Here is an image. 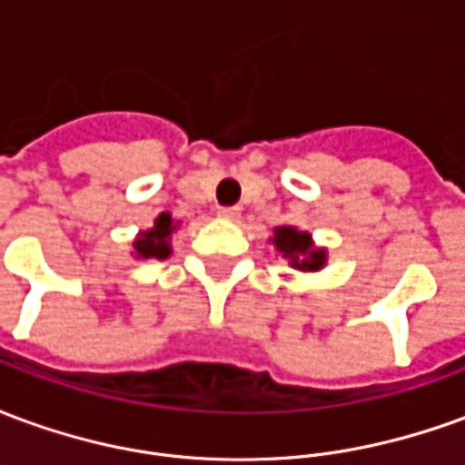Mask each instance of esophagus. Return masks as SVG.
I'll use <instances>...</instances> for the list:
<instances>
[{"instance_id":"obj_1","label":"esophagus","mask_w":465,"mask_h":465,"mask_svg":"<svg viewBox=\"0 0 465 465\" xmlns=\"http://www.w3.org/2000/svg\"><path fill=\"white\" fill-rule=\"evenodd\" d=\"M239 209H236V206H222V209H219V216H222V219H229V222H236V219H239Z\"/></svg>"}]
</instances>
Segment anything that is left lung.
I'll return each mask as SVG.
<instances>
[{
  "mask_svg": "<svg viewBox=\"0 0 465 465\" xmlns=\"http://www.w3.org/2000/svg\"><path fill=\"white\" fill-rule=\"evenodd\" d=\"M269 242L283 262H289V266L296 272H322L329 262V252L313 243L312 233L299 232L296 226H276Z\"/></svg>",
  "mask_w": 465,
  "mask_h": 465,
  "instance_id": "8db88e82",
  "label": "left lung"
}]
</instances>
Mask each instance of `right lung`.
<instances>
[{"mask_svg":"<svg viewBox=\"0 0 465 465\" xmlns=\"http://www.w3.org/2000/svg\"><path fill=\"white\" fill-rule=\"evenodd\" d=\"M182 226V222H173L172 213L163 212L153 219L152 229L136 233L134 239L132 256L136 259H169L172 256V233Z\"/></svg>","mask_w":465,"mask_h":465,"instance_id":"obj_1","label":"right lung"}]
</instances>
